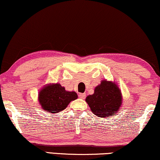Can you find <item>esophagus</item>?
I'll use <instances>...</instances> for the list:
<instances>
[{
	"mask_svg": "<svg viewBox=\"0 0 160 160\" xmlns=\"http://www.w3.org/2000/svg\"><path fill=\"white\" fill-rule=\"evenodd\" d=\"M86 94H85V93H83V94H79V98H80V99H82V100L86 98Z\"/></svg>",
	"mask_w": 160,
	"mask_h": 160,
	"instance_id": "esophagus-1",
	"label": "esophagus"
}]
</instances>
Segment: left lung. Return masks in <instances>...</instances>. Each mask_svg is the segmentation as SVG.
<instances>
[{
	"mask_svg": "<svg viewBox=\"0 0 160 160\" xmlns=\"http://www.w3.org/2000/svg\"><path fill=\"white\" fill-rule=\"evenodd\" d=\"M122 93L115 82L102 80L94 94L86 98L92 113L99 117H109L118 112L122 105Z\"/></svg>",
	"mask_w": 160,
	"mask_h": 160,
	"instance_id": "8db88e82",
	"label": "left lung"
}]
</instances>
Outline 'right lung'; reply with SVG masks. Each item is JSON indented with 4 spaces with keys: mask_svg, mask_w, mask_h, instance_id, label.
I'll list each match as a JSON object with an SVG mask.
<instances>
[{
    "mask_svg": "<svg viewBox=\"0 0 160 160\" xmlns=\"http://www.w3.org/2000/svg\"><path fill=\"white\" fill-rule=\"evenodd\" d=\"M78 98L74 92H67L59 83L46 85L40 91L38 100L43 110L56 114L64 110L71 101Z\"/></svg>",
    "mask_w": 160,
    "mask_h": 160,
    "instance_id": "add662e5",
    "label": "right lung"
}]
</instances>
